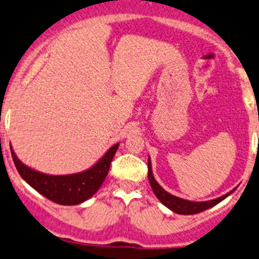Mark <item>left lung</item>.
<instances>
[{
	"instance_id": "1",
	"label": "left lung",
	"mask_w": 259,
	"mask_h": 259,
	"mask_svg": "<svg viewBox=\"0 0 259 259\" xmlns=\"http://www.w3.org/2000/svg\"><path fill=\"white\" fill-rule=\"evenodd\" d=\"M147 167H149V182L151 184V188L155 193V195L157 197L158 200L163 204L164 206H167L169 210H172L173 212L176 214H181V215H193V214H198V212L204 211V210L212 208L214 205L223 201L224 199L229 197L230 194L234 193L232 189L231 192L226 193L225 195H221L220 198L217 199H212V200H208V201H192V200H187V199H182L176 197V195L171 194V193L166 192L160 184L157 183V181L155 180L152 175V167H151V160H150V156H149V161H147Z\"/></svg>"
}]
</instances>
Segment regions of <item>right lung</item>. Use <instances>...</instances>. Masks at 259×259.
<instances>
[{
	"label": "right lung",
	"mask_w": 259,
	"mask_h": 259,
	"mask_svg": "<svg viewBox=\"0 0 259 259\" xmlns=\"http://www.w3.org/2000/svg\"><path fill=\"white\" fill-rule=\"evenodd\" d=\"M119 143L113 145L92 167L72 175H47L30 168L17 157L12 146L13 162L21 177L45 198L61 205H77L83 203L97 193L106 180Z\"/></svg>",
	"instance_id": "obj_1"
}]
</instances>
